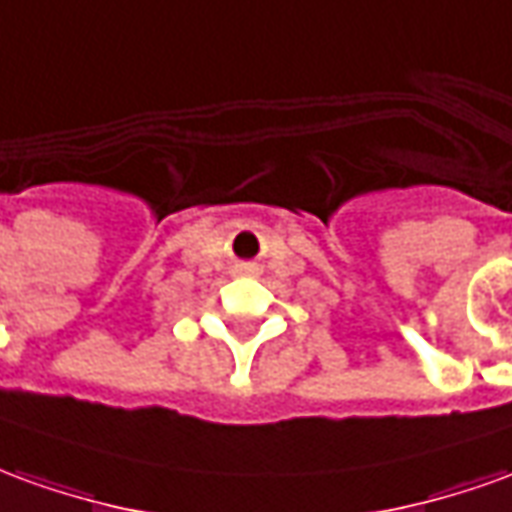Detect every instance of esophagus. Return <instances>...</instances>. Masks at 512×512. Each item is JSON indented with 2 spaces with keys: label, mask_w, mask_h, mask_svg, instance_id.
Listing matches in <instances>:
<instances>
[{
  "label": "esophagus",
  "mask_w": 512,
  "mask_h": 512,
  "mask_svg": "<svg viewBox=\"0 0 512 512\" xmlns=\"http://www.w3.org/2000/svg\"><path fill=\"white\" fill-rule=\"evenodd\" d=\"M255 263H238V266H235V271H238V274H252V271H255Z\"/></svg>",
  "instance_id": "esophagus-1"
}]
</instances>
